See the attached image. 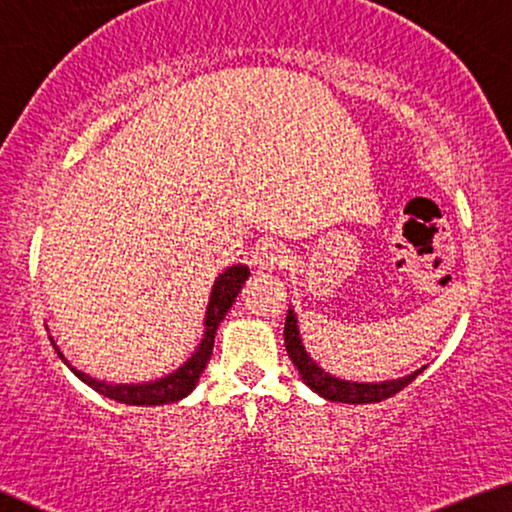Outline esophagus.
Listing matches in <instances>:
<instances>
[{"mask_svg": "<svg viewBox=\"0 0 512 512\" xmlns=\"http://www.w3.org/2000/svg\"><path fill=\"white\" fill-rule=\"evenodd\" d=\"M253 262H255L257 269H262V271L282 269V266L289 264V250L282 246V243L264 241L255 248Z\"/></svg>", "mask_w": 512, "mask_h": 512, "instance_id": "obj_1", "label": "esophagus"}]
</instances>
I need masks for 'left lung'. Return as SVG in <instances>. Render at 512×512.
<instances>
[{"label":"left lung","mask_w":512,"mask_h":512,"mask_svg":"<svg viewBox=\"0 0 512 512\" xmlns=\"http://www.w3.org/2000/svg\"><path fill=\"white\" fill-rule=\"evenodd\" d=\"M285 347L287 354L292 358V363L299 370L301 379L308 384L312 391H317L319 395H324L326 400L333 402H347V404H370V402H381L391 395L400 393L404 386L411 384L423 370L414 372V375L402 377V379H393V381H384V384H356V381H345V379H335L329 372H324L319 365L312 361L305 352V347L301 345L299 338V326H296V315L294 310H287L285 317Z\"/></svg>","instance_id":"obj_1"}]
</instances>
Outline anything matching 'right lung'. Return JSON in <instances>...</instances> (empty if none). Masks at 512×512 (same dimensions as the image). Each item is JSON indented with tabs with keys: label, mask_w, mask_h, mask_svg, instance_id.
Returning <instances> with one entry per match:
<instances>
[{
	"label": "right lung",
	"mask_w": 512,
	"mask_h": 512,
	"mask_svg": "<svg viewBox=\"0 0 512 512\" xmlns=\"http://www.w3.org/2000/svg\"><path fill=\"white\" fill-rule=\"evenodd\" d=\"M250 276L248 266H230L225 273H220L216 285H213L211 299H209V308H207V331H204V338L197 347V352L188 358L186 363L181 365L177 372L167 375L158 381H149V384H105V381H98L94 377L85 375V372L75 370L68 365L64 354L59 352L55 340L50 338L52 347L57 349V356L64 361L68 368L73 370V375L85 381L87 386L94 388L96 393L105 395V398L124 402V404H137V407H156V404H167V402H177L181 398L193 391L197 379L207 368L211 352H213V338H216V329L218 324L223 322L227 312H230L232 303L236 296H239L243 282Z\"/></svg>",
	"instance_id": "right-lung-1"
}]
</instances>
